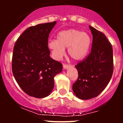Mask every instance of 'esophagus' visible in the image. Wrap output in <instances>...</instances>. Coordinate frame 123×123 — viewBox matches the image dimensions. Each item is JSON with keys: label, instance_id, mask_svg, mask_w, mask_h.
<instances>
[{"label": "esophagus", "instance_id": "1", "mask_svg": "<svg viewBox=\"0 0 123 123\" xmlns=\"http://www.w3.org/2000/svg\"><path fill=\"white\" fill-rule=\"evenodd\" d=\"M70 65H69L68 64H63V68H64V69H68V68H70Z\"/></svg>", "mask_w": 123, "mask_h": 123}]
</instances>
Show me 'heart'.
I'll use <instances>...</instances> for the list:
<instances>
[{
	"instance_id": "b5f03b06",
	"label": "heart",
	"mask_w": 123,
	"mask_h": 123,
	"mask_svg": "<svg viewBox=\"0 0 123 123\" xmlns=\"http://www.w3.org/2000/svg\"><path fill=\"white\" fill-rule=\"evenodd\" d=\"M57 40H50L48 43L54 59L59 60L65 54V49L73 60L79 61L86 57L91 45L90 36L77 29L63 31L57 35Z\"/></svg>"
}]
</instances>
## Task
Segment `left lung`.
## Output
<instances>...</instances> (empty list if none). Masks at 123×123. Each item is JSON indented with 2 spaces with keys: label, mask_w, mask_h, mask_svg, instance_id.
<instances>
[{
  "label": "left lung",
  "mask_w": 123,
  "mask_h": 123,
  "mask_svg": "<svg viewBox=\"0 0 123 123\" xmlns=\"http://www.w3.org/2000/svg\"><path fill=\"white\" fill-rule=\"evenodd\" d=\"M89 28L92 35L91 53L75 66L79 76L72 86L75 95L83 100L95 98L102 92L113 72L111 44L104 33L91 26Z\"/></svg>",
  "instance_id": "1"
}]
</instances>
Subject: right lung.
Here are the masks:
<instances>
[{"instance_id": "right-lung-1", "label": "right lung", "mask_w": 123, "mask_h": 123, "mask_svg": "<svg viewBox=\"0 0 123 123\" xmlns=\"http://www.w3.org/2000/svg\"><path fill=\"white\" fill-rule=\"evenodd\" d=\"M57 22L40 24L26 29L15 42L12 71L21 88L37 98L47 97L53 91L55 76L62 65L50 57L49 34Z\"/></svg>"}]
</instances>
